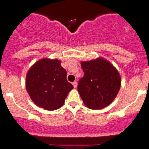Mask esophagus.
<instances>
[{"label": "esophagus", "mask_w": 149, "mask_h": 149, "mask_svg": "<svg viewBox=\"0 0 149 149\" xmlns=\"http://www.w3.org/2000/svg\"><path fill=\"white\" fill-rule=\"evenodd\" d=\"M73 87H74L75 88H77V86H78V83H77V82H73Z\"/></svg>", "instance_id": "34e87169"}]
</instances>
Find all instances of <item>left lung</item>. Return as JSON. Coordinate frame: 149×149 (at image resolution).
Listing matches in <instances>:
<instances>
[{
  "instance_id": "1",
  "label": "left lung",
  "mask_w": 149,
  "mask_h": 149,
  "mask_svg": "<svg viewBox=\"0 0 149 149\" xmlns=\"http://www.w3.org/2000/svg\"><path fill=\"white\" fill-rule=\"evenodd\" d=\"M84 76L78 83V91L89 109H101L114 100L120 88V76L110 62L98 58L83 61Z\"/></svg>"
}]
</instances>
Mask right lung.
I'll return each instance as SVG.
<instances>
[{
  "label": "right lung",
  "mask_w": 149,
  "mask_h": 149,
  "mask_svg": "<svg viewBox=\"0 0 149 149\" xmlns=\"http://www.w3.org/2000/svg\"><path fill=\"white\" fill-rule=\"evenodd\" d=\"M26 88L32 101L45 110H57L63 106L73 86L66 79V71L58 59L38 61L26 75Z\"/></svg>",
  "instance_id": "obj_1"
}]
</instances>
